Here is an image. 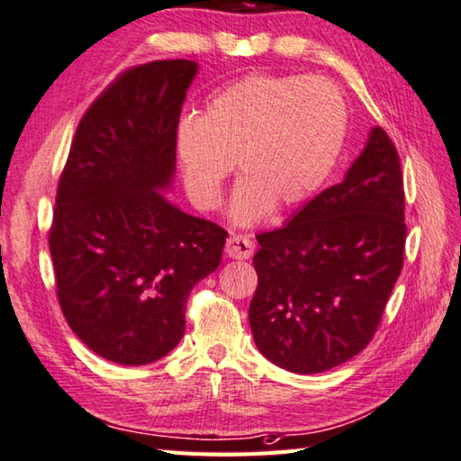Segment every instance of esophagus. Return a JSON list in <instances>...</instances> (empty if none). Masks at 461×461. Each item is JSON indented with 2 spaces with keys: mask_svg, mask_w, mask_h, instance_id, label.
<instances>
[{
  "mask_svg": "<svg viewBox=\"0 0 461 461\" xmlns=\"http://www.w3.org/2000/svg\"><path fill=\"white\" fill-rule=\"evenodd\" d=\"M255 250V242L247 234H230L224 247V253L229 258H249Z\"/></svg>",
  "mask_w": 461,
  "mask_h": 461,
  "instance_id": "esophagus-1",
  "label": "esophagus"
}]
</instances>
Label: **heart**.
Wrapping results in <instances>:
<instances>
[{
    "label": "heart",
    "instance_id": "obj_1",
    "mask_svg": "<svg viewBox=\"0 0 461 461\" xmlns=\"http://www.w3.org/2000/svg\"><path fill=\"white\" fill-rule=\"evenodd\" d=\"M347 136V104L325 77L250 74L211 94L180 120L176 156L186 193L214 211L232 162L242 176L230 219L249 227L305 203L331 175Z\"/></svg>",
    "mask_w": 461,
    "mask_h": 461
}]
</instances>
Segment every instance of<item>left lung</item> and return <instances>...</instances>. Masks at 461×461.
Wrapping results in <instances>:
<instances>
[{"instance_id":"obj_1","label":"left lung","mask_w":461,"mask_h":461,"mask_svg":"<svg viewBox=\"0 0 461 461\" xmlns=\"http://www.w3.org/2000/svg\"><path fill=\"white\" fill-rule=\"evenodd\" d=\"M403 208L397 150L373 126L339 185L257 234L249 323L268 361L311 375L366 349L403 267Z\"/></svg>"}]
</instances>
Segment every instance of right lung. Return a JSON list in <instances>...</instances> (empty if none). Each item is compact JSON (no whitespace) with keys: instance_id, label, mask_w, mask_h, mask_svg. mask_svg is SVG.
Here are the masks:
<instances>
[{"instance_id":"right-lung-1","label":"right lung","mask_w":461,"mask_h":461,"mask_svg":"<svg viewBox=\"0 0 461 461\" xmlns=\"http://www.w3.org/2000/svg\"><path fill=\"white\" fill-rule=\"evenodd\" d=\"M196 74L190 59L128 69L80 120L59 176L50 229L59 305L77 339L120 366L175 349L188 294L221 265L229 237L164 196Z\"/></svg>"}]
</instances>
